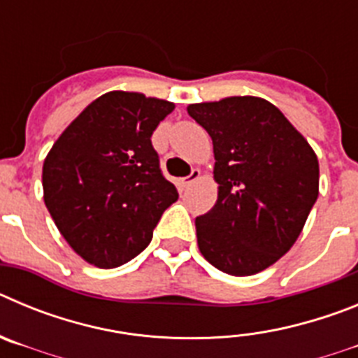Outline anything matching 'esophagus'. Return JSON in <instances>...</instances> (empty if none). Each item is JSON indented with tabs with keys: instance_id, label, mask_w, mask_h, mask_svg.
I'll list each match as a JSON object with an SVG mask.
<instances>
[{
	"instance_id": "34e87169",
	"label": "esophagus",
	"mask_w": 358,
	"mask_h": 358,
	"mask_svg": "<svg viewBox=\"0 0 358 358\" xmlns=\"http://www.w3.org/2000/svg\"><path fill=\"white\" fill-rule=\"evenodd\" d=\"M199 177H201V170L199 169H194L192 170V173L186 177H182V179H179V185H181V188H188V186L194 185L195 181H199Z\"/></svg>"
}]
</instances>
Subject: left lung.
Returning <instances> with one entry per match:
<instances>
[{"mask_svg": "<svg viewBox=\"0 0 358 358\" xmlns=\"http://www.w3.org/2000/svg\"><path fill=\"white\" fill-rule=\"evenodd\" d=\"M213 141L218 197L195 218L199 251L222 273L251 276L276 264L319 195L314 148L276 106L227 96L188 106Z\"/></svg>", "mask_w": 358, "mask_h": 358, "instance_id": "left-lung-1", "label": "left lung"}]
</instances>
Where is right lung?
Returning <instances> with one entry per match:
<instances>
[{
  "mask_svg": "<svg viewBox=\"0 0 358 358\" xmlns=\"http://www.w3.org/2000/svg\"><path fill=\"white\" fill-rule=\"evenodd\" d=\"M173 107L141 93L109 91L85 107L48 152L44 204L87 264L115 268L132 260L179 197L150 141Z\"/></svg>",
  "mask_w": 358,
  "mask_h": 358,
  "instance_id": "right-lung-1",
  "label": "right lung"
}]
</instances>
